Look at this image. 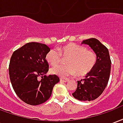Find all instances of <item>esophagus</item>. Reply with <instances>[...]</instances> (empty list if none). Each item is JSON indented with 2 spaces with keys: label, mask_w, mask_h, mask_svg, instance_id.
Here are the masks:
<instances>
[{
  "label": "esophagus",
  "mask_w": 123,
  "mask_h": 123,
  "mask_svg": "<svg viewBox=\"0 0 123 123\" xmlns=\"http://www.w3.org/2000/svg\"><path fill=\"white\" fill-rule=\"evenodd\" d=\"M68 79L67 78H60V81L62 82H68Z\"/></svg>",
  "instance_id": "esophagus-1"
}]
</instances>
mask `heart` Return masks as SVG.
Segmentation results:
<instances>
[{"label": "heart", "mask_w": 123, "mask_h": 123, "mask_svg": "<svg viewBox=\"0 0 123 123\" xmlns=\"http://www.w3.org/2000/svg\"><path fill=\"white\" fill-rule=\"evenodd\" d=\"M61 55L69 56L67 66L58 65L53 67L51 72L59 77L67 78L75 74L85 75L92 70L97 61V56L92 51L87 50L84 46L70 43L57 49H53L46 55V60L53 66L59 64Z\"/></svg>", "instance_id": "b5f03b06"}]
</instances>
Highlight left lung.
<instances>
[{"label": "left lung", "instance_id": "obj_1", "mask_svg": "<svg viewBox=\"0 0 123 123\" xmlns=\"http://www.w3.org/2000/svg\"><path fill=\"white\" fill-rule=\"evenodd\" d=\"M82 44L90 47L97 56V61L85 79L77 81V88L72 95L78 100L90 101L98 98L107 85L111 62L107 48L97 39L84 40Z\"/></svg>", "mask_w": 123, "mask_h": 123}]
</instances>
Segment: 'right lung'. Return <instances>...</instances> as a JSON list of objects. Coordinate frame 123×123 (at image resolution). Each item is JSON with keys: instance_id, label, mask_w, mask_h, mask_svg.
<instances>
[{"instance_id": "add662e5", "label": "right lung", "mask_w": 123, "mask_h": 123, "mask_svg": "<svg viewBox=\"0 0 123 123\" xmlns=\"http://www.w3.org/2000/svg\"><path fill=\"white\" fill-rule=\"evenodd\" d=\"M49 51L45 44L31 42L15 51L11 56L9 75L13 89L20 99L31 105L48 100L54 86L59 82L56 75L46 76L49 64L45 58Z\"/></svg>"}]
</instances>
